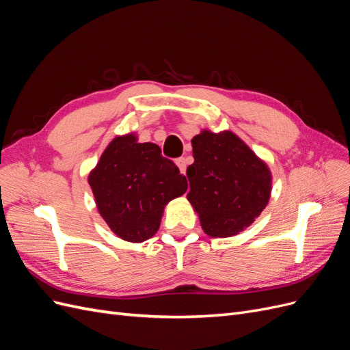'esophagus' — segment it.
<instances>
[{
	"label": "esophagus",
	"instance_id": "obj_1",
	"mask_svg": "<svg viewBox=\"0 0 350 350\" xmlns=\"http://www.w3.org/2000/svg\"><path fill=\"white\" fill-rule=\"evenodd\" d=\"M176 165H178V167H179V171H181V174H185V172H187L188 159H187V157H179V159H176Z\"/></svg>",
	"mask_w": 350,
	"mask_h": 350
}]
</instances>
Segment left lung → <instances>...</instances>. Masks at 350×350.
<instances>
[{
  "label": "left lung",
  "mask_w": 350,
  "mask_h": 350,
  "mask_svg": "<svg viewBox=\"0 0 350 350\" xmlns=\"http://www.w3.org/2000/svg\"><path fill=\"white\" fill-rule=\"evenodd\" d=\"M194 163L187 167V196L208 237L226 238L248 228L267 206L271 175L241 139L203 131L193 139Z\"/></svg>",
  "instance_id": "8db88e82"
}]
</instances>
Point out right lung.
<instances>
[{"label":"right lung","instance_id":"1","mask_svg":"<svg viewBox=\"0 0 350 350\" xmlns=\"http://www.w3.org/2000/svg\"><path fill=\"white\" fill-rule=\"evenodd\" d=\"M100 216L130 242L152 238L165 206L187 191V178L154 143L129 134L113 139L89 175Z\"/></svg>","mask_w":350,"mask_h":350}]
</instances>
